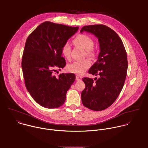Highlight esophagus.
I'll return each mask as SVG.
<instances>
[{"label":"esophagus","instance_id":"1","mask_svg":"<svg viewBox=\"0 0 148 148\" xmlns=\"http://www.w3.org/2000/svg\"><path fill=\"white\" fill-rule=\"evenodd\" d=\"M76 80L77 81H80L81 79H80V78L79 77V76L76 75Z\"/></svg>","mask_w":148,"mask_h":148}]
</instances>
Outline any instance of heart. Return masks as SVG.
Wrapping results in <instances>:
<instances>
[{
    "label": "heart",
    "instance_id": "1",
    "mask_svg": "<svg viewBox=\"0 0 148 148\" xmlns=\"http://www.w3.org/2000/svg\"><path fill=\"white\" fill-rule=\"evenodd\" d=\"M73 42L76 45L79 46L85 49V55L93 58L96 56L97 51L94 48V41L89 36L84 34H79L73 40ZM61 53L66 59L70 60L71 53V47L68 42L65 43L61 47ZM91 65V62L88 59L82 61H75L68 64L66 69L68 72L77 75H82L88 70Z\"/></svg>",
    "mask_w": 148,
    "mask_h": 148
}]
</instances>
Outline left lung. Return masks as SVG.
<instances>
[{
    "instance_id": "8db88e82",
    "label": "left lung",
    "mask_w": 148,
    "mask_h": 148,
    "mask_svg": "<svg viewBox=\"0 0 148 148\" xmlns=\"http://www.w3.org/2000/svg\"><path fill=\"white\" fill-rule=\"evenodd\" d=\"M87 32L98 38L100 53L97 62L88 73L99 75L94 80L83 78L86 84L82 92L83 104L94 111H101L110 107L118 98L123 87L127 75V53L119 36L103 25L83 27L80 32Z\"/></svg>"
}]
</instances>
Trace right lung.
<instances>
[{
  "label": "right lung",
  "mask_w": 148,
  "mask_h": 148,
  "mask_svg": "<svg viewBox=\"0 0 148 148\" xmlns=\"http://www.w3.org/2000/svg\"><path fill=\"white\" fill-rule=\"evenodd\" d=\"M78 29L46 21L26 40L22 58L25 86L33 99L44 107L61 106L76 79L73 73H62L56 77L54 72L65 66L61 47Z\"/></svg>",
  "instance_id": "right-lung-1"
}]
</instances>
